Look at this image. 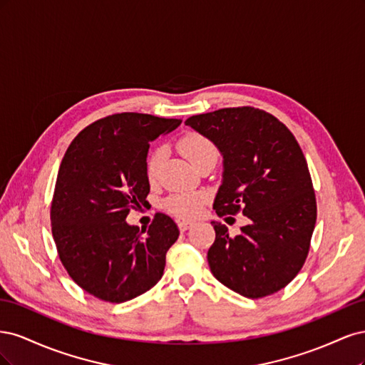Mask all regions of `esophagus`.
<instances>
[{
	"instance_id": "esophagus-1",
	"label": "esophagus",
	"mask_w": 365,
	"mask_h": 365,
	"mask_svg": "<svg viewBox=\"0 0 365 365\" xmlns=\"http://www.w3.org/2000/svg\"><path fill=\"white\" fill-rule=\"evenodd\" d=\"M192 225H193L192 220H180V222H178V227H180V230H181V231L189 230Z\"/></svg>"
}]
</instances>
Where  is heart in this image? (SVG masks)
<instances>
[{"label": "heart", "instance_id": "heart-1", "mask_svg": "<svg viewBox=\"0 0 365 365\" xmlns=\"http://www.w3.org/2000/svg\"><path fill=\"white\" fill-rule=\"evenodd\" d=\"M180 152L189 160L195 168H201L207 161H216L217 148L208 137L197 134V132H189L178 143ZM164 161V149L157 148L150 152L146 161V175L149 181H157L161 165ZM207 204V195L201 192H185L175 193L164 201V208L175 216L180 217H196L202 213Z\"/></svg>", "mask_w": 365, "mask_h": 365}]
</instances>
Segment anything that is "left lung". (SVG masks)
Instances as JSON below:
<instances>
[{
    "label": "left lung",
    "mask_w": 365,
    "mask_h": 365,
    "mask_svg": "<svg viewBox=\"0 0 365 365\" xmlns=\"http://www.w3.org/2000/svg\"><path fill=\"white\" fill-rule=\"evenodd\" d=\"M185 125L212 140L224 157L213 208L242 213L239 236L212 222L216 239L207 252L215 277L247 298L283 289L303 268L317 222V201L300 145L279 118L252 106L192 115Z\"/></svg>",
    "instance_id": "8db88e82"
}]
</instances>
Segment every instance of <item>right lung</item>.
Listing matches in <instances>:
<instances>
[{
	"mask_svg": "<svg viewBox=\"0 0 365 365\" xmlns=\"http://www.w3.org/2000/svg\"><path fill=\"white\" fill-rule=\"evenodd\" d=\"M181 121L108 115L81 130L62 158L50 210L54 244L70 277L103 302L123 303L155 286L165 252L180 236L164 213L155 215L145 236L126 216L148 202L149 143Z\"/></svg>",
	"mask_w": 365,
	"mask_h": 365,
	"instance_id": "obj_1",
	"label": "right lung"
}]
</instances>
